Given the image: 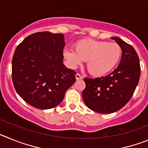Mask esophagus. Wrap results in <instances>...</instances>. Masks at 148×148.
I'll return each mask as SVG.
<instances>
[{
  "instance_id": "1",
  "label": "esophagus",
  "mask_w": 148,
  "mask_h": 148,
  "mask_svg": "<svg viewBox=\"0 0 148 148\" xmlns=\"http://www.w3.org/2000/svg\"><path fill=\"white\" fill-rule=\"evenodd\" d=\"M75 78H76V80H81L83 78V77L80 75V74H78V73H76L75 74Z\"/></svg>"
}]
</instances>
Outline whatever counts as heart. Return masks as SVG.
Segmentation results:
<instances>
[{"label": "heart", "instance_id": "heart-1", "mask_svg": "<svg viewBox=\"0 0 148 148\" xmlns=\"http://www.w3.org/2000/svg\"><path fill=\"white\" fill-rule=\"evenodd\" d=\"M122 49L117 43H109L92 39L81 40L75 44V50L66 49L64 56L70 66L75 68L87 61L90 74L104 76L117 66L121 59Z\"/></svg>", "mask_w": 148, "mask_h": 148}]
</instances>
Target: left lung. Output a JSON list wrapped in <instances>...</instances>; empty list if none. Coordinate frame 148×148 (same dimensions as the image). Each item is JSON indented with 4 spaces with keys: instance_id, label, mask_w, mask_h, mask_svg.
<instances>
[{
    "instance_id": "obj_1",
    "label": "left lung",
    "mask_w": 148,
    "mask_h": 148,
    "mask_svg": "<svg viewBox=\"0 0 148 148\" xmlns=\"http://www.w3.org/2000/svg\"><path fill=\"white\" fill-rule=\"evenodd\" d=\"M122 49L121 59L113 72L101 78H84L82 97L90 110L99 113H112L130 100L139 81V58L134 48L121 38H111Z\"/></svg>"
}]
</instances>
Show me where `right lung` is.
I'll list each match as a JSON object with an SVG mask.
<instances>
[{
	"instance_id": "add662e5",
	"label": "right lung",
	"mask_w": 148,
	"mask_h": 148,
	"mask_svg": "<svg viewBox=\"0 0 148 148\" xmlns=\"http://www.w3.org/2000/svg\"><path fill=\"white\" fill-rule=\"evenodd\" d=\"M64 45L63 34L40 32L29 35L15 49L13 84L18 95L34 108L56 107L75 82L76 73L63 64Z\"/></svg>"
}]
</instances>
